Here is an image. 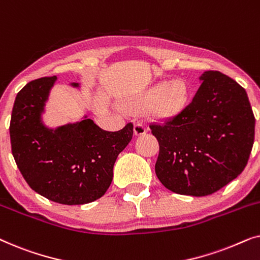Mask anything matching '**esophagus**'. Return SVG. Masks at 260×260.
<instances>
[{
	"label": "esophagus",
	"instance_id": "1",
	"mask_svg": "<svg viewBox=\"0 0 260 260\" xmlns=\"http://www.w3.org/2000/svg\"><path fill=\"white\" fill-rule=\"evenodd\" d=\"M134 133L136 136H141V135H144L148 133V127L142 123H136L134 126Z\"/></svg>",
	"mask_w": 260,
	"mask_h": 260
}]
</instances>
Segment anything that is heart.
Returning <instances> with one entry per match:
<instances>
[{
    "instance_id": "obj_1",
    "label": "heart",
    "mask_w": 260,
    "mask_h": 260,
    "mask_svg": "<svg viewBox=\"0 0 260 260\" xmlns=\"http://www.w3.org/2000/svg\"><path fill=\"white\" fill-rule=\"evenodd\" d=\"M188 101L186 81L175 79L159 83L142 94L138 101L141 106L154 105V113L159 118H173L182 112Z\"/></svg>"
}]
</instances>
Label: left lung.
I'll return each mask as SVG.
<instances>
[{
  "instance_id": "left-lung-1",
  "label": "left lung",
  "mask_w": 260,
  "mask_h": 260,
  "mask_svg": "<svg viewBox=\"0 0 260 260\" xmlns=\"http://www.w3.org/2000/svg\"><path fill=\"white\" fill-rule=\"evenodd\" d=\"M189 105L150 129L159 144L158 180L181 195L215 193L240 175L254 142V116L246 91L232 78L206 71Z\"/></svg>"
}]
</instances>
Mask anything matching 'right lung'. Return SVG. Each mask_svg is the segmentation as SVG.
<instances>
[{
  "instance_id": "obj_1",
  "label": "right lung",
  "mask_w": 260,
  "mask_h": 260,
  "mask_svg": "<svg viewBox=\"0 0 260 260\" xmlns=\"http://www.w3.org/2000/svg\"><path fill=\"white\" fill-rule=\"evenodd\" d=\"M55 80V76L40 78L17 93L9 126L12 152L37 193L62 205L88 204L111 184L113 166L133 138L134 125L111 133L85 116L80 122L47 127L42 113Z\"/></svg>"
}]
</instances>
